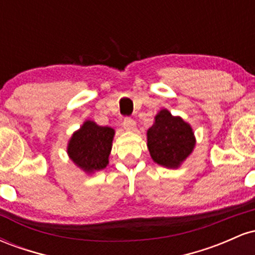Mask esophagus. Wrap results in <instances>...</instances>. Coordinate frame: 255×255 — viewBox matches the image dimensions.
I'll return each instance as SVG.
<instances>
[{"instance_id":"obj_1","label":"esophagus","mask_w":255,"mask_h":255,"mask_svg":"<svg viewBox=\"0 0 255 255\" xmlns=\"http://www.w3.org/2000/svg\"><path fill=\"white\" fill-rule=\"evenodd\" d=\"M124 127L127 130H134V128H135V121L130 118H125L124 119Z\"/></svg>"}]
</instances>
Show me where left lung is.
I'll list each match as a JSON object with an SVG mask.
<instances>
[{
  "label": "left lung",
  "instance_id": "left-lung-1",
  "mask_svg": "<svg viewBox=\"0 0 255 255\" xmlns=\"http://www.w3.org/2000/svg\"><path fill=\"white\" fill-rule=\"evenodd\" d=\"M195 145L191 126L168 110H160L147 130V146L152 159L166 168H177Z\"/></svg>",
  "mask_w": 255,
  "mask_h": 255
}]
</instances>
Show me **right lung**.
Returning a JSON list of instances; mask_svg holds the SVG:
<instances>
[{
	"instance_id": "obj_1",
	"label": "right lung",
	"mask_w": 255,
	"mask_h": 255,
	"mask_svg": "<svg viewBox=\"0 0 255 255\" xmlns=\"http://www.w3.org/2000/svg\"><path fill=\"white\" fill-rule=\"evenodd\" d=\"M114 134L113 128L86 121L80 129L73 134L67 148L69 157L86 172L102 170L109 163L108 158Z\"/></svg>"
}]
</instances>
